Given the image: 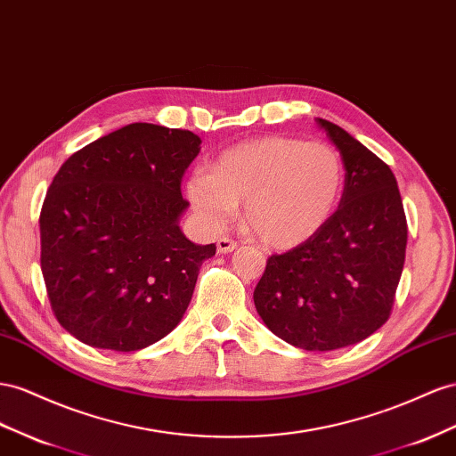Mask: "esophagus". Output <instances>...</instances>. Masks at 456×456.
<instances>
[{
  "label": "esophagus",
  "mask_w": 456,
  "mask_h": 456,
  "mask_svg": "<svg viewBox=\"0 0 456 456\" xmlns=\"http://www.w3.org/2000/svg\"><path fill=\"white\" fill-rule=\"evenodd\" d=\"M236 248H238V241H233V240L228 238V236L218 238V241H216L218 253H230V251H233Z\"/></svg>",
  "instance_id": "34e87169"
}]
</instances>
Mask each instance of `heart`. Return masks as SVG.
I'll use <instances>...</instances> for the list:
<instances>
[{
    "label": "heart",
    "mask_w": 456,
    "mask_h": 456,
    "mask_svg": "<svg viewBox=\"0 0 456 456\" xmlns=\"http://www.w3.org/2000/svg\"><path fill=\"white\" fill-rule=\"evenodd\" d=\"M346 165L334 145L268 136L223 151L211 172L186 183L195 211L223 228L245 203L243 226L274 249H289L322 228L339 205Z\"/></svg>",
    "instance_id": "obj_1"
}]
</instances>
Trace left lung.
<instances>
[{
	"mask_svg": "<svg viewBox=\"0 0 456 456\" xmlns=\"http://www.w3.org/2000/svg\"><path fill=\"white\" fill-rule=\"evenodd\" d=\"M316 122L346 165L339 207L311 240L268 256L253 299L268 330L289 346L334 351L389 320L407 251V216L391 168L334 122Z\"/></svg>",
	"mask_w": 456,
	"mask_h": 456,
	"instance_id": "1",
	"label": "left lung"
}]
</instances>
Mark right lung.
I'll return each instance as SVG.
<instances>
[{"label": "right lung", "instance_id": "1", "mask_svg": "<svg viewBox=\"0 0 456 456\" xmlns=\"http://www.w3.org/2000/svg\"><path fill=\"white\" fill-rule=\"evenodd\" d=\"M190 130L134 122L72 153L40 213V266L57 322L97 349L138 351L175 330L205 258L178 218Z\"/></svg>", "mask_w": 456, "mask_h": 456}]
</instances>
